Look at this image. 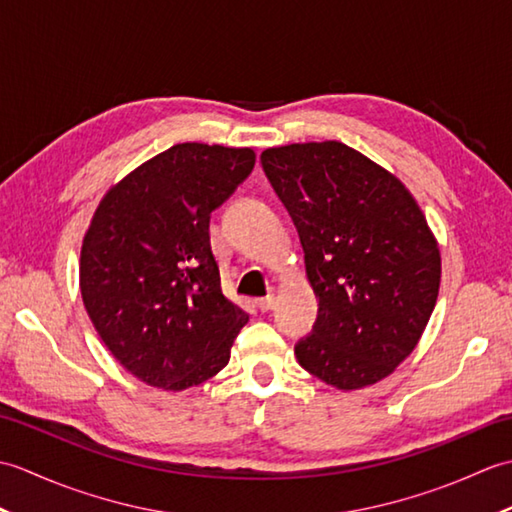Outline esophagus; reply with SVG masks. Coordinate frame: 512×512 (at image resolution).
<instances>
[{
    "label": "esophagus",
    "instance_id": "obj_1",
    "mask_svg": "<svg viewBox=\"0 0 512 512\" xmlns=\"http://www.w3.org/2000/svg\"><path fill=\"white\" fill-rule=\"evenodd\" d=\"M255 303H257V308H259V310H262V312H268V310H273V308H275V297H273V295H268V297L257 299Z\"/></svg>",
    "mask_w": 512,
    "mask_h": 512
}]
</instances>
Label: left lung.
Listing matches in <instances>:
<instances>
[{
	"label": "left lung",
	"instance_id": "1",
	"mask_svg": "<svg viewBox=\"0 0 512 512\" xmlns=\"http://www.w3.org/2000/svg\"><path fill=\"white\" fill-rule=\"evenodd\" d=\"M262 167L297 226L319 299L299 365L361 389L413 352L436 308L440 250L398 178L336 140L266 149Z\"/></svg>",
	"mask_w": 512,
	"mask_h": 512
}]
</instances>
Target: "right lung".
Segmentation results:
<instances>
[{"label":"right lung","mask_w":512,"mask_h":512,"mask_svg":"<svg viewBox=\"0 0 512 512\" xmlns=\"http://www.w3.org/2000/svg\"><path fill=\"white\" fill-rule=\"evenodd\" d=\"M255 167L253 149L182 143L107 191L81 248V295L107 350L143 383L215 376L248 314L228 301L211 213Z\"/></svg>","instance_id":"right-lung-1"}]
</instances>
